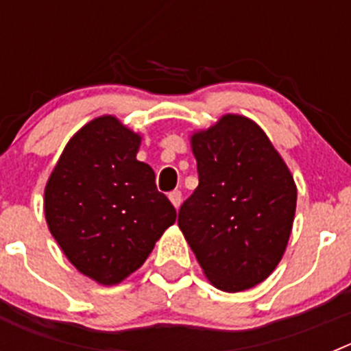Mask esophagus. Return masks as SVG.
Segmentation results:
<instances>
[{
	"instance_id": "1",
	"label": "esophagus",
	"mask_w": 351,
	"mask_h": 351,
	"mask_svg": "<svg viewBox=\"0 0 351 351\" xmlns=\"http://www.w3.org/2000/svg\"><path fill=\"white\" fill-rule=\"evenodd\" d=\"M169 198H170V202L173 204V207H176V209H179V206H181V202H182V193H181V191H179V190L170 191Z\"/></svg>"
}]
</instances>
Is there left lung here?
<instances>
[{
    "label": "left lung",
    "mask_w": 351,
    "mask_h": 351,
    "mask_svg": "<svg viewBox=\"0 0 351 351\" xmlns=\"http://www.w3.org/2000/svg\"><path fill=\"white\" fill-rule=\"evenodd\" d=\"M198 186L179 209V228L207 280L250 290L283 258L297 206L290 170L255 121L226 114L191 135Z\"/></svg>",
    "instance_id": "8db88e82"
}]
</instances>
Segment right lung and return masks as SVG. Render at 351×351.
Segmentation results:
<instances>
[{"mask_svg": "<svg viewBox=\"0 0 351 351\" xmlns=\"http://www.w3.org/2000/svg\"><path fill=\"white\" fill-rule=\"evenodd\" d=\"M141 141L117 117H96L70 138L45 186L52 237L77 271L100 285L137 271L178 216L153 169L137 160Z\"/></svg>", "mask_w": 351, "mask_h": 351, "instance_id": "add662e5", "label": "right lung"}]
</instances>
